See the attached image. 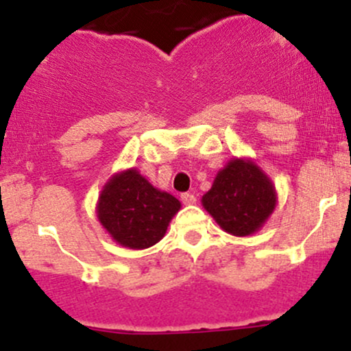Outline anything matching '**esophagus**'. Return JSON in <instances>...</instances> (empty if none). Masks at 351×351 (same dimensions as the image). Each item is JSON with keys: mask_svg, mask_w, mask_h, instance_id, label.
Wrapping results in <instances>:
<instances>
[{"mask_svg": "<svg viewBox=\"0 0 351 351\" xmlns=\"http://www.w3.org/2000/svg\"><path fill=\"white\" fill-rule=\"evenodd\" d=\"M180 199H182L184 204H187V206H191V204H195V195L191 194V192H184L182 195H180Z\"/></svg>", "mask_w": 351, "mask_h": 351, "instance_id": "34e87169", "label": "esophagus"}]
</instances>
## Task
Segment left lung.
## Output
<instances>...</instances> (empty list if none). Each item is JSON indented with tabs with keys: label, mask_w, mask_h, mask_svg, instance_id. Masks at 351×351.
Instances as JSON below:
<instances>
[{
	"label": "left lung",
	"mask_w": 351,
	"mask_h": 351,
	"mask_svg": "<svg viewBox=\"0 0 351 351\" xmlns=\"http://www.w3.org/2000/svg\"><path fill=\"white\" fill-rule=\"evenodd\" d=\"M277 195L271 182L250 160L234 159L219 172L202 197L204 207L232 235L254 234L274 212Z\"/></svg>",
	"instance_id": "1"
}]
</instances>
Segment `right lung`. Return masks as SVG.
<instances>
[{
  "label": "right lung",
  "instance_id": "right-lung-1",
  "mask_svg": "<svg viewBox=\"0 0 351 351\" xmlns=\"http://www.w3.org/2000/svg\"><path fill=\"white\" fill-rule=\"evenodd\" d=\"M180 202L157 191L137 171L112 177L97 204V217L116 242L129 249H147L164 237Z\"/></svg>",
  "mask_w": 351,
  "mask_h": 351
}]
</instances>
